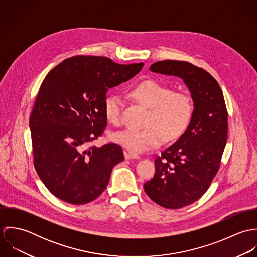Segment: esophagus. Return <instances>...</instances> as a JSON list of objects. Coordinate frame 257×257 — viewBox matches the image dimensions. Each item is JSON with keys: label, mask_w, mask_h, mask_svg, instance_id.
Segmentation results:
<instances>
[{"label": "esophagus", "mask_w": 257, "mask_h": 257, "mask_svg": "<svg viewBox=\"0 0 257 257\" xmlns=\"http://www.w3.org/2000/svg\"><path fill=\"white\" fill-rule=\"evenodd\" d=\"M124 158L125 159H140V155L133 153V152L124 151Z\"/></svg>", "instance_id": "34e87169"}]
</instances>
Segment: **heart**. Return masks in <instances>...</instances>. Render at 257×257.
<instances>
[{"instance_id": "obj_1", "label": "heart", "mask_w": 257, "mask_h": 257, "mask_svg": "<svg viewBox=\"0 0 257 257\" xmlns=\"http://www.w3.org/2000/svg\"><path fill=\"white\" fill-rule=\"evenodd\" d=\"M131 95L149 109L147 127L126 128L112 135V141L125 149L142 153L159 147L164 138L167 141L178 139L187 128L192 114L193 101L185 92L172 90L156 81L146 80L131 91ZM123 100L118 94H109L104 101V113L112 124L121 122Z\"/></svg>"}]
</instances>
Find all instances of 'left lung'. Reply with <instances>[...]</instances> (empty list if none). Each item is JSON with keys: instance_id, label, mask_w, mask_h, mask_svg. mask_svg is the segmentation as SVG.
Here are the masks:
<instances>
[{"instance_id": "1", "label": "left lung", "mask_w": 257, "mask_h": 257, "mask_svg": "<svg viewBox=\"0 0 257 257\" xmlns=\"http://www.w3.org/2000/svg\"><path fill=\"white\" fill-rule=\"evenodd\" d=\"M154 73L181 78L193 100V114L183 135L155 159L147 196L166 209H180L200 199L220 168L227 138V111L216 79L186 61L153 63Z\"/></svg>"}]
</instances>
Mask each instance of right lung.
<instances>
[{"mask_svg":"<svg viewBox=\"0 0 257 257\" xmlns=\"http://www.w3.org/2000/svg\"><path fill=\"white\" fill-rule=\"evenodd\" d=\"M144 63L122 65L103 56L65 59L44 78L30 117L37 174L55 197L73 205L97 199L123 160L115 144L88 148L107 125L104 101Z\"/></svg>","mask_w":257,"mask_h":257,"instance_id":"add662e5","label":"right lung"}]
</instances>
